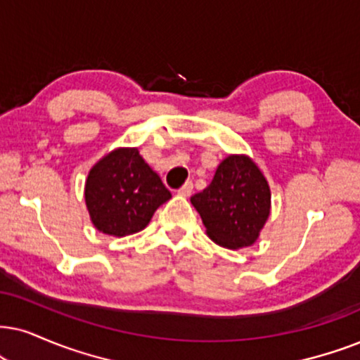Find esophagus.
Wrapping results in <instances>:
<instances>
[{"instance_id": "esophagus-1", "label": "esophagus", "mask_w": 360, "mask_h": 360, "mask_svg": "<svg viewBox=\"0 0 360 360\" xmlns=\"http://www.w3.org/2000/svg\"><path fill=\"white\" fill-rule=\"evenodd\" d=\"M191 193H193V183H186L183 188L177 189V194L183 195V198H189Z\"/></svg>"}]
</instances>
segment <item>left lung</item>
Returning a JSON list of instances; mask_svg holds the SVG:
<instances>
[{
  "instance_id": "1",
  "label": "left lung",
  "mask_w": 360,
  "mask_h": 360,
  "mask_svg": "<svg viewBox=\"0 0 360 360\" xmlns=\"http://www.w3.org/2000/svg\"><path fill=\"white\" fill-rule=\"evenodd\" d=\"M191 202L214 243L227 249L252 245L271 212V189L256 162L231 154L217 166L211 184Z\"/></svg>"
}]
</instances>
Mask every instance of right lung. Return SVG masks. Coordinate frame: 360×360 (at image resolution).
Listing matches in <instances>:
<instances>
[{"mask_svg":"<svg viewBox=\"0 0 360 360\" xmlns=\"http://www.w3.org/2000/svg\"><path fill=\"white\" fill-rule=\"evenodd\" d=\"M169 199L171 193L138 148H117L99 159L84 186L91 222L115 238L143 231L156 209Z\"/></svg>","mask_w":360,"mask_h":360,"instance_id":"right-lung-1","label":"right lung"}]
</instances>
